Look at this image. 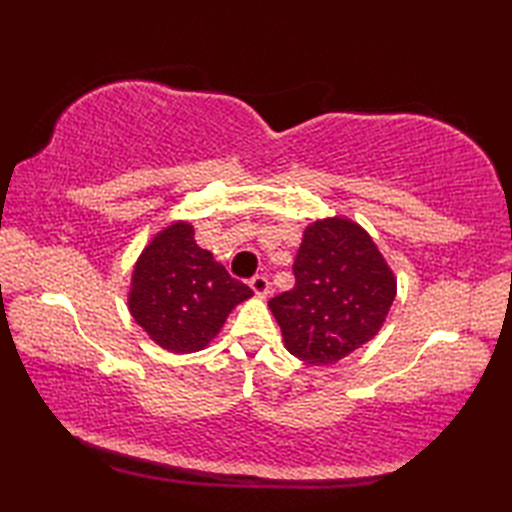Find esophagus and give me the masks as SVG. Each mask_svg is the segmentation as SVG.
<instances>
[{"label":"esophagus","instance_id":"obj_1","mask_svg":"<svg viewBox=\"0 0 512 512\" xmlns=\"http://www.w3.org/2000/svg\"><path fill=\"white\" fill-rule=\"evenodd\" d=\"M250 288H253V292H255V297H259V299H266V295H268V288H270V284H268V279H266L264 275H257V277H253V279H250Z\"/></svg>","mask_w":512,"mask_h":512}]
</instances>
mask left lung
I'll use <instances>...</instances> for the list:
<instances>
[{
	"label": "left lung",
	"instance_id": "left-lung-1",
	"mask_svg": "<svg viewBox=\"0 0 512 512\" xmlns=\"http://www.w3.org/2000/svg\"><path fill=\"white\" fill-rule=\"evenodd\" d=\"M295 288L268 301L286 350L310 365H336L383 328L398 281L365 228L343 215L306 226Z\"/></svg>",
	"mask_w": 512,
	"mask_h": 512
}]
</instances>
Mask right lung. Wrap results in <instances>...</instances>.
Instances as JSON below:
<instances>
[{
  "label": "right lung",
  "mask_w": 512,
  "mask_h": 512,
  "mask_svg": "<svg viewBox=\"0 0 512 512\" xmlns=\"http://www.w3.org/2000/svg\"><path fill=\"white\" fill-rule=\"evenodd\" d=\"M193 235L189 220L167 224L140 250L129 279V314L171 354L209 347L231 310L253 297Z\"/></svg>",
  "instance_id": "right-lung-1"
}]
</instances>
